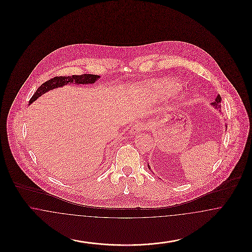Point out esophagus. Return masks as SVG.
<instances>
[{"mask_svg": "<svg viewBox=\"0 0 252 252\" xmlns=\"http://www.w3.org/2000/svg\"><path fill=\"white\" fill-rule=\"evenodd\" d=\"M147 128H148V124H147V123H142V122H140V123L135 124V125L132 126L131 128H130V133L133 134V135H135V134H137V133H139L140 131L145 130V129H147Z\"/></svg>", "mask_w": 252, "mask_h": 252, "instance_id": "34e87169", "label": "esophagus"}]
</instances>
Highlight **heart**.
Wrapping results in <instances>:
<instances>
[{
    "label": "heart",
    "mask_w": 252,
    "mask_h": 252,
    "mask_svg": "<svg viewBox=\"0 0 252 252\" xmlns=\"http://www.w3.org/2000/svg\"><path fill=\"white\" fill-rule=\"evenodd\" d=\"M182 86L180 81L176 79L165 78V79H158L150 82L148 85V89L150 93L154 95L155 101H164L168 98L177 94ZM188 100V94L182 93L176 98V103L178 105H183Z\"/></svg>",
    "instance_id": "b5f03b06"
}]
</instances>
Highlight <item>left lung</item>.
<instances>
[{"label": "left lung", "instance_id": "1", "mask_svg": "<svg viewBox=\"0 0 252 252\" xmlns=\"http://www.w3.org/2000/svg\"><path fill=\"white\" fill-rule=\"evenodd\" d=\"M221 101H222V99H221V96L218 95L216 96V99H215V101L213 102V103H211V106L213 107V108H216V109H219V111H220V108H221ZM148 166V169H150V171H151V168H150V165L148 164L147 165Z\"/></svg>", "mask_w": 252, "mask_h": 252}]
</instances>
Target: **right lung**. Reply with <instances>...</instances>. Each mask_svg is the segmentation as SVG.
<instances>
[{
	"mask_svg": "<svg viewBox=\"0 0 252 252\" xmlns=\"http://www.w3.org/2000/svg\"><path fill=\"white\" fill-rule=\"evenodd\" d=\"M100 78L99 75L95 74H82V75H72V76H56L45 83L37 88L36 93L31 97L29 101V105L35 102L38 97L45 94L50 91L58 88H62L66 85H88L94 84L96 81Z\"/></svg>",
	"mask_w": 252,
	"mask_h": 252,
	"instance_id": "1",
	"label": "right lung"
}]
</instances>
